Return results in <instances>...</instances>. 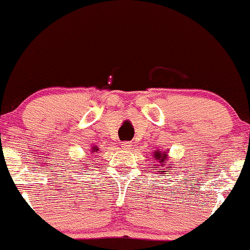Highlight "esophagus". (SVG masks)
<instances>
[{"mask_svg":"<svg viewBox=\"0 0 250 250\" xmlns=\"http://www.w3.org/2000/svg\"><path fill=\"white\" fill-rule=\"evenodd\" d=\"M122 148L125 149V150H128V149L132 148V143H131V142H123L122 143Z\"/></svg>","mask_w":250,"mask_h":250,"instance_id":"esophagus-1","label":"esophagus"}]
</instances>
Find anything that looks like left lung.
Here are the masks:
<instances>
[{
	"label": "left lung",
	"instance_id": "obj_1",
	"mask_svg": "<svg viewBox=\"0 0 250 250\" xmlns=\"http://www.w3.org/2000/svg\"><path fill=\"white\" fill-rule=\"evenodd\" d=\"M153 159L155 160V164H151V166L154 167V169H155L158 173L160 174H164L166 173V172H168L167 169H169V167L172 168V166L173 165L168 164V166L166 167V161L168 160V151L167 150H154L153 151Z\"/></svg>",
	"mask_w": 250,
	"mask_h": 250
}]
</instances>
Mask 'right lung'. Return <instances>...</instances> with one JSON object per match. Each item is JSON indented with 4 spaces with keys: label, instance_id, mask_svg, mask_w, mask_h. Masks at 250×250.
<instances>
[{
    "label": "right lung",
    "instance_id": "add662e5",
    "mask_svg": "<svg viewBox=\"0 0 250 250\" xmlns=\"http://www.w3.org/2000/svg\"><path fill=\"white\" fill-rule=\"evenodd\" d=\"M97 150H99V148H97V146H92V148H91V153H96V151ZM85 163H86V161H85ZM87 171H89V168H87Z\"/></svg>",
    "mask_w": 250,
    "mask_h": 250
}]
</instances>
